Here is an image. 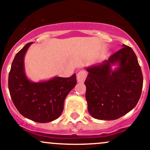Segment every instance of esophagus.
<instances>
[{"label": "esophagus", "mask_w": 150, "mask_h": 150, "mask_svg": "<svg viewBox=\"0 0 150 150\" xmlns=\"http://www.w3.org/2000/svg\"><path fill=\"white\" fill-rule=\"evenodd\" d=\"M86 77H87V72L85 70H80L77 74V80L79 83L84 82Z\"/></svg>", "instance_id": "obj_1"}]
</instances>
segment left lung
I'll return each instance as SVG.
<instances>
[{"label": "left lung", "mask_w": 150, "mask_h": 150, "mask_svg": "<svg viewBox=\"0 0 150 150\" xmlns=\"http://www.w3.org/2000/svg\"><path fill=\"white\" fill-rule=\"evenodd\" d=\"M117 65L115 69L112 66ZM86 99L91 115L98 120H116L134 108L140 99L143 76L131 47L122 48L108 60L86 68Z\"/></svg>", "instance_id": "8db88e82"}]
</instances>
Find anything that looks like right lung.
Wrapping results in <instances>:
<instances>
[{"label":"right lung","instance_id":"obj_1","mask_svg":"<svg viewBox=\"0 0 150 150\" xmlns=\"http://www.w3.org/2000/svg\"><path fill=\"white\" fill-rule=\"evenodd\" d=\"M33 43L25 45L15 56L8 75V89L22 115L35 122H51L61 115L64 99L77 83L76 76L54 77L38 83L30 81L25 74L24 59Z\"/></svg>","mask_w":150,"mask_h":150}]
</instances>
